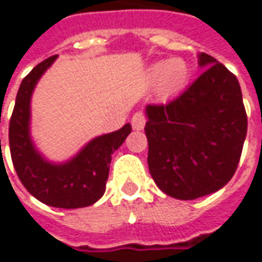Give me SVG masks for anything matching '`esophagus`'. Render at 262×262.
Returning <instances> with one entry per match:
<instances>
[{
	"instance_id": "1",
	"label": "esophagus",
	"mask_w": 262,
	"mask_h": 262,
	"mask_svg": "<svg viewBox=\"0 0 262 262\" xmlns=\"http://www.w3.org/2000/svg\"><path fill=\"white\" fill-rule=\"evenodd\" d=\"M131 125H133V128L136 131H141L144 128V125H146V116H144V114L143 112L134 114L133 118H131Z\"/></svg>"
}]
</instances>
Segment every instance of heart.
Instances as JSON below:
<instances>
[{"instance_id":"heart-1","label":"heart","mask_w":262,"mask_h":262,"mask_svg":"<svg viewBox=\"0 0 262 262\" xmlns=\"http://www.w3.org/2000/svg\"><path fill=\"white\" fill-rule=\"evenodd\" d=\"M151 80L159 81V90L163 96H172L182 90L188 80V66L182 58L160 61L150 68Z\"/></svg>"}]
</instances>
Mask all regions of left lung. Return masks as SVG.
Returning <instances> with one entry per match:
<instances>
[{"label":"left lung","instance_id":"obj_1","mask_svg":"<svg viewBox=\"0 0 262 262\" xmlns=\"http://www.w3.org/2000/svg\"><path fill=\"white\" fill-rule=\"evenodd\" d=\"M204 68L181 96L146 106L148 170L176 200L219 191L236 170L248 119L237 78L213 56L198 54Z\"/></svg>","mask_w":262,"mask_h":262}]
</instances>
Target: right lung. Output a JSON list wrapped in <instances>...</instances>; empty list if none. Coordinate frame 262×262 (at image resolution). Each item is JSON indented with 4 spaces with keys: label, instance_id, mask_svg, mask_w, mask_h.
Masks as SVG:
<instances>
[{
    "label": "right lung",
    "instance_id": "obj_1",
    "mask_svg": "<svg viewBox=\"0 0 262 262\" xmlns=\"http://www.w3.org/2000/svg\"><path fill=\"white\" fill-rule=\"evenodd\" d=\"M56 58L49 56L37 64L20 84L10 119V151L21 184L40 203L56 208H81L95 204L105 194L112 155L125 141L131 125L95 137L67 162L48 160L30 134V102L37 81Z\"/></svg>",
    "mask_w": 262,
    "mask_h": 262
}]
</instances>
